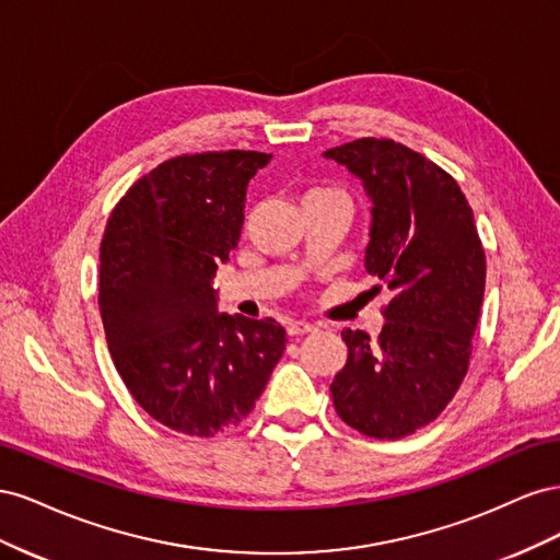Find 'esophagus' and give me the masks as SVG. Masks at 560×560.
<instances>
[{
	"label": "esophagus",
	"mask_w": 560,
	"mask_h": 560,
	"mask_svg": "<svg viewBox=\"0 0 560 560\" xmlns=\"http://www.w3.org/2000/svg\"><path fill=\"white\" fill-rule=\"evenodd\" d=\"M313 331H315V325H311V322H290V325H287V334H290L292 338L306 336Z\"/></svg>",
	"instance_id": "obj_1"
}]
</instances>
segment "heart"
Returning <instances> with one entry per match:
<instances>
[{
    "label": "heart",
    "mask_w": 560,
    "mask_h": 560,
    "mask_svg": "<svg viewBox=\"0 0 560 560\" xmlns=\"http://www.w3.org/2000/svg\"><path fill=\"white\" fill-rule=\"evenodd\" d=\"M322 196H341V194L334 191V189H319V186H317V189H311V191L306 194V200H308V198H322Z\"/></svg>",
    "instance_id": "b5f03b06"
}]
</instances>
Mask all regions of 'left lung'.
I'll return each mask as SVG.
<instances>
[{
    "label": "left lung",
    "instance_id": "8db88e82",
    "mask_svg": "<svg viewBox=\"0 0 560 560\" xmlns=\"http://www.w3.org/2000/svg\"><path fill=\"white\" fill-rule=\"evenodd\" d=\"M325 159L360 177L371 200L364 268L393 294L378 341L346 329V366L329 385L352 430L401 439L425 428L460 387L471 354L486 254L457 182L395 140L362 138Z\"/></svg>",
    "mask_w": 560,
    "mask_h": 560
}]
</instances>
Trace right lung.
I'll return each instance as SVG.
<instances>
[{
  "instance_id": "1",
  "label": "right lung",
  "mask_w": 560,
  "mask_h": 560,
  "mask_svg": "<svg viewBox=\"0 0 560 560\" xmlns=\"http://www.w3.org/2000/svg\"><path fill=\"white\" fill-rule=\"evenodd\" d=\"M261 151L161 163L116 202L100 245V313L118 376L161 425L214 436L257 404L284 352L276 319L217 311V266L245 222Z\"/></svg>"
}]
</instances>
